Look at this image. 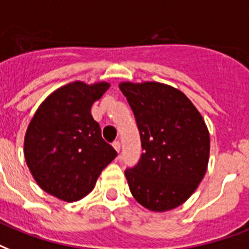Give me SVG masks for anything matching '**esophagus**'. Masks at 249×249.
Wrapping results in <instances>:
<instances>
[{"label":"esophagus","instance_id":"obj_1","mask_svg":"<svg viewBox=\"0 0 249 249\" xmlns=\"http://www.w3.org/2000/svg\"><path fill=\"white\" fill-rule=\"evenodd\" d=\"M113 146H114V149L117 152H119L121 151V142H118V140H115L114 142H113Z\"/></svg>","mask_w":249,"mask_h":249}]
</instances>
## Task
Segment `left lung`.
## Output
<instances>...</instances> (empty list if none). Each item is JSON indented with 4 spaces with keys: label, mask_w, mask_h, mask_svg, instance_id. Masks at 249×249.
I'll return each instance as SVG.
<instances>
[{
    "label": "left lung",
    "mask_w": 249,
    "mask_h": 249,
    "mask_svg": "<svg viewBox=\"0 0 249 249\" xmlns=\"http://www.w3.org/2000/svg\"><path fill=\"white\" fill-rule=\"evenodd\" d=\"M134 111L142 153L124 171L132 196L153 212L179 207L203 180L211 139L203 117L186 94L156 82L119 84Z\"/></svg>",
    "instance_id": "obj_1"
}]
</instances>
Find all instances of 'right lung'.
<instances>
[{
	"label": "right lung",
	"mask_w": 249,
	"mask_h": 249,
	"mask_svg": "<svg viewBox=\"0 0 249 249\" xmlns=\"http://www.w3.org/2000/svg\"><path fill=\"white\" fill-rule=\"evenodd\" d=\"M110 84L74 82L45 98L24 138L27 166L37 184L63 201H78L93 190L117 152L101 136L90 114Z\"/></svg>",
	"instance_id": "add662e5"
}]
</instances>
